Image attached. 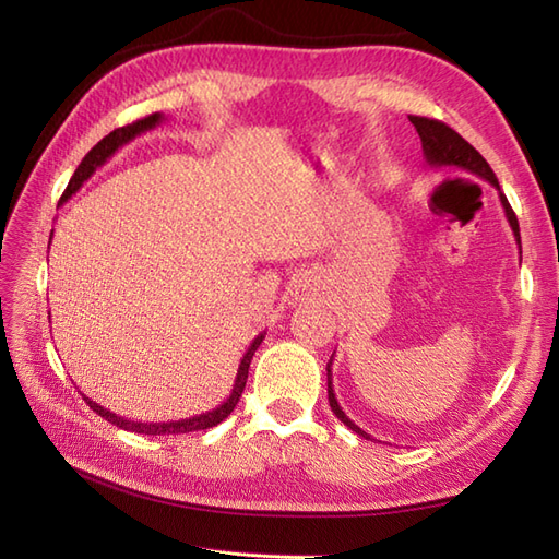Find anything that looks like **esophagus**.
Wrapping results in <instances>:
<instances>
[{"label": "esophagus", "instance_id": "obj_1", "mask_svg": "<svg viewBox=\"0 0 559 559\" xmlns=\"http://www.w3.org/2000/svg\"><path fill=\"white\" fill-rule=\"evenodd\" d=\"M302 290H305V286H302Z\"/></svg>", "mask_w": 559, "mask_h": 559}]
</instances>
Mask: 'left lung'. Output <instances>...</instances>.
I'll return each mask as SVG.
<instances>
[{"label":"left lung","mask_w":559,"mask_h":559,"mask_svg":"<svg viewBox=\"0 0 559 559\" xmlns=\"http://www.w3.org/2000/svg\"><path fill=\"white\" fill-rule=\"evenodd\" d=\"M408 120H411V124L415 127V132H418L420 141H423V153H425L427 165H432V168H461V170H466V173H473V175L483 177L485 182H490V185L497 189V192H500V201H502L504 216H507L509 225H512V233H514V237H516V245L521 247L519 221H516V216H514L512 206H509L507 197L502 194L500 182H497V177H495L492 168L488 165V160H485V158L480 156V153L468 144L466 139H463L461 134H456L454 129L447 127L444 122L430 120V117H415V115H411ZM331 362H334V355H331V360L326 362V384H329L326 394H329V406H331V411H334L336 418H338L343 425H346V427H350L353 432H358V435L365 437V439H372L365 430H360V427L355 425V423L348 418V415L343 413V408L338 406L336 394H334V384H331Z\"/></svg>","instance_id":"obj_1"}]
</instances>
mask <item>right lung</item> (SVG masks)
<instances>
[{
    "label": "right lung",
    "instance_id": "add662e5",
    "mask_svg": "<svg viewBox=\"0 0 559 559\" xmlns=\"http://www.w3.org/2000/svg\"><path fill=\"white\" fill-rule=\"evenodd\" d=\"M160 122H163V115H160V112H153V115L144 117V120H139V122H134V124H127V127L115 129V132H110L108 136L100 139L98 144L86 153V158L81 160L76 173L71 175V180H69V185H67V189H64V194H62V199H59V201H62V204H64L67 199H71V194H76V189H79L83 182H86L88 177L100 168V165L108 163V158L115 156L117 148H122V146L129 144V141H132L134 136L148 132V129L158 127ZM261 341H264V334H259V336L252 341V346H249L247 353L242 355L240 367H237V377H235V384H233L230 396L225 399L218 408L206 411V413H199V415H192V418L170 420V423H139V420H127V418H122V415H117V413H112V411H108V408L98 406L96 401H91V399H86V396H83V399H86L88 406H91L93 411H96V413L100 415V418H105L108 423H112V425H117V427H122V430H129V432H139V435H185V432L209 430V427H216L218 423H223L225 418H228V415L233 413V408L237 406V401H240L242 391H245V384H247L249 362H252V355H254L257 348L261 346Z\"/></svg>",
    "mask_w": 559,
    "mask_h": 559
}]
</instances>
